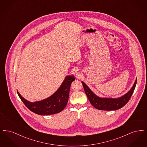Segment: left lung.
Segmentation results:
<instances>
[{
  "label": "left lung",
  "mask_w": 147,
  "mask_h": 147,
  "mask_svg": "<svg viewBox=\"0 0 147 147\" xmlns=\"http://www.w3.org/2000/svg\"><path fill=\"white\" fill-rule=\"evenodd\" d=\"M84 91L91 105L100 110L111 111L118 110L123 107L128 102L133 94L137 84V79L131 90L125 95L118 98H101L96 95L89 87L82 81Z\"/></svg>",
  "instance_id": "8db88e82"
}]
</instances>
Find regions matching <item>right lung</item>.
<instances>
[{
	"label": "right lung",
	"instance_id": "1",
	"mask_svg": "<svg viewBox=\"0 0 147 147\" xmlns=\"http://www.w3.org/2000/svg\"><path fill=\"white\" fill-rule=\"evenodd\" d=\"M75 80L73 76H68L59 89L51 96L41 101L31 102L23 98L19 92L18 94L22 102L32 112L40 115H49L61 112L67 104L70 85Z\"/></svg>",
	"mask_w": 147,
	"mask_h": 147
}]
</instances>
